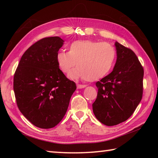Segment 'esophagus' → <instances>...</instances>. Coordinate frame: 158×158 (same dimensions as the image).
Returning <instances> with one entry per match:
<instances>
[{"label":"esophagus","mask_w":158,"mask_h":158,"mask_svg":"<svg viewBox=\"0 0 158 158\" xmlns=\"http://www.w3.org/2000/svg\"><path fill=\"white\" fill-rule=\"evenodd\" d=\"M77 89H84L85 86H86V85H83V84H77Z\"/></svg>","instance_id":"esophagus-1"}]
</instances>
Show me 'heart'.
I'll return each instance as SVG.
<instances>
[{"instance_id":"obj_1","label":"heart","mask_w":158,"mask_h":158,"mask_svg":"<svg viewBox=\"0 0 158 158\" xmlns=\"http://www.w3.org/2000/svg\"><path fill=\"white\" fill-rule=\"evenodd\" d=\"M68 52L60 51L56 61L62 73H68L73 79H85L93 81L100 79L110 73L116 58L115 48L108 42L81 40L68 45Z\"/></svg>"}]
</instances>
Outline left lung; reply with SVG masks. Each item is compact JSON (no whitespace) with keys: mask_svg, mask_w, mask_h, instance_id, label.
<instances>
[{"mask_svg":"<svg viewBox=\"0 0 158 158\" xmlns=\"http://www.w3.org/2000/svg\"><path fill=\"white\" fill-rule=\"evenodd\" d=\"M117 58L113 71L96 82L98 96L93 104L102 123L113 126L127 120L141 100L143 68L132 50L115 42Z\"/></svg>","mask_w":158,"mask_h":158,"instance_id":"8db88e82","label":"left lung"}]
</instances>
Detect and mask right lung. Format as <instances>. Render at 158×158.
Returning <instances> with one entry per match:
<instances>
[{"instance_id":"obj_1","label":"right lung","mask_w":158,"mask_h":158,"mask_svg":"<svg viewBox=\"0 0 158 158\" xmlns=\"http://www.w3.org/2000/svg\"><path fill=\"white\" fill-rule=\"evenodd\" d=\"M63 42L59 37L35 42L21 56L14 75L19 109L32 124L42 129L59 123L77 89L75 83L67 78L56 61Z\"/></svg>"}]
</instances>
